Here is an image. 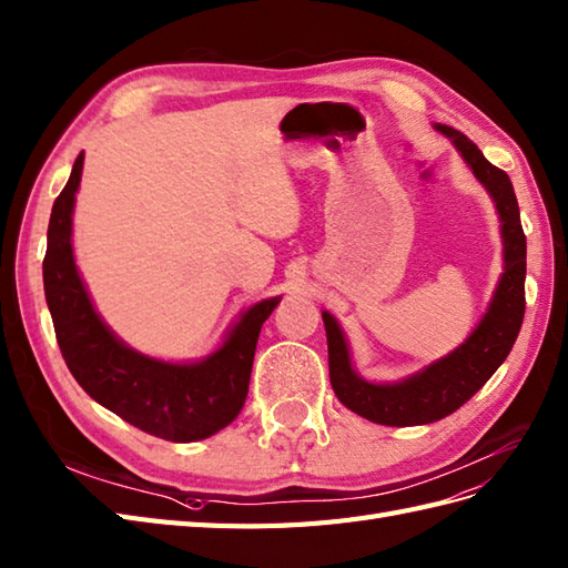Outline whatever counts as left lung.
I'll return each instance as SVG.
<instances>
[{
  "label": "left lung",
  "instance_id": "obj_1",
  "mask_svg": "<svg viewBox=\"0 0 568 568\" xmlns=\"http://www.w3.org/2000/svg\"><path fill=\"white\" fill-rule=\"evenodd\" d=\"M434 130L448 136L467 169L489 192L501 221L504 272L487 313L460 347L393 383H373L358 376L337 317L323 311L332 390L344 407L383 426L432 424L463 407L506 362L525 313V233L514 185L501 169L484 159L481 151L463 132L440 122H434Z\"/></svg>",
  "mask_w": 568,
  "mask_h": 568
}]
</instances>
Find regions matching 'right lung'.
Masks as SVG:
<instances>
[{"instance_id": "obj_1", "label": "right lung", "mask_w": 568, "mask_h": 568, "mask_svg": "<svg viewBox=\"0 0 568 568\" xmlns=\"http://www.w3.org/2000/svg\"><path fill=\"white\" fill-rule=\"evenodd\" d=\"M81 171L84 154L52 204L43 260L45 301L64 362L95 403L142 432L175 444L210 438L241 414L262 323L282 296L245 308L224 342L197 362H163L132 349L93 308L77 267L72 216Z\"/></svg>"}]
</instances>
